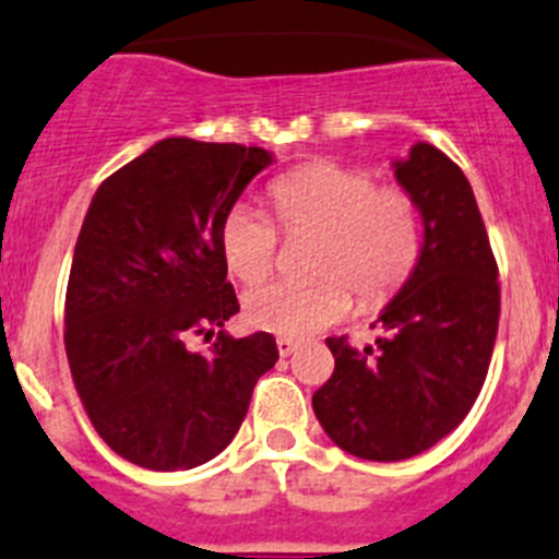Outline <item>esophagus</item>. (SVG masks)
Wrapping results in <instances>:
<instances>
[{
	"mask_svg": "<svg viewBox=\"0 0 559 559\" xmlns=\"http://www.w3.org/2000/svg\"><path fill=\"white\" fill-rule=\"evenodd\" d=\"M275 345H278V354L284 356V359H286V356L295 354V350H298V342L289 340V336H278V340H275Z\"/></svg>",
	"mask_w": 559,
	"mask_h": 559,
	"instance_id": "34e87169",
	"label": "esophagus"
}]
</instances>
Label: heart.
Masks as SVG:
<instances>
[{"label":"heart","instance_id":"1","mask_svg":"<svg viewBox=\"0 0 559 559\" xmlns=\"http://www.w3.org/2000/svg\"><path fill=\"white\" fill-rule=\"evenodd\" d=\"M289 234H317L311 284L255 286L245 295V317L278 336H309L350 311V289L376 306L399 289L420 255V217L404 189L376 186L373 175L331 160L284 175L270 189ZM278 234L267 214L248 203L228 211L219 248L230 273L255 284L273 270Z\"/></svg>","mask_w":559,"mask_h":559}]
</instances>
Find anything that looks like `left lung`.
Wrapping results in <instances>:
<instances>
[{
	"label": "left lung",
	"mask_w": 559,
	"mask_h": 559,
	"mask_svg": "<svg viewBox=\"0 0 559 559\" xmlns=\"http://www.w3.org/2000/svg\"><path fill=\"white\" fill-rule=\"evenodd\" d=\"M392 173L420 214V255L381 309L376 345L325 340L334 373L311 395L325 435L370 462L424 454L465 420L499 331V270L462 169L417 142Z\"/></svg>",
	"instance_id": "left-lung-1"
}]
</instances>
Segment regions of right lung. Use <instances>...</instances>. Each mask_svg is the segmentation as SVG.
Segmentation results:
<instances>
[{"instance_id":"1","label":"right lung","mask_w":559,"mask_h":559,"mask_svg":"<svg viewBox=\"0 0 559 559\" xmlns=\"http://www.w3.org/2000/svg\"><path fill=\"white\" fill-rule=\"evenodd\" d=\"M275 160L242 144L164 139L110 175L85 211L67 289V356L97 435L147 471L214 460L278 361L267 331L234 340L239 311L223 217ZM194 333L215 336L198 355Z\"/></svg>"}]
</instances>
